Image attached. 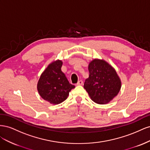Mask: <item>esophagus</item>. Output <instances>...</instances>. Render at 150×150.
Returning <instances> with one entry per match:
<instances>
[{"label": "esophagus", "mask_w": 150, "mask_h": 150, "mask_svg": "<svg viewBox=\"0 0 150 150\" xmlns=\"http://www.w3.org/2000/svg\"><path fill=\"white\" fill-rule=\"evenodd\" d=\"M83 81L82 80L79 81L78 82V83L76 84L77 86H80V85H83Z\"/></svg>", "instance_id": "esophagus-1"}]
</instances>
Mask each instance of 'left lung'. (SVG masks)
Instances as JSON below:
<instances>
[{
	"label": "left lung",
	"instance_id": "obj_1",
	"mask_svg": "<svg viewBox=\"0 0 150 150\" xmlns=\"http://www.w3.org/2000/svg\"><path fill=\"white\" fill-rule=\"evenodd\" d=\"M89 78L84 88L92 100L98 104H106L118 94L121 81L116 71L104 60L94 59L89 63Z\"/></svg>",
	"mask_w": 150,
	"mask_h": 150
}]
</instances>
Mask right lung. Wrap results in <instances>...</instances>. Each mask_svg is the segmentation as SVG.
Here are the masks:
<instances>
[{
    "label": "right lung",
    "mask_w": 150,
    "mask_h": 150,
    "mask_svg": "<svg viewBox=\"0 0 150 150\" xmlns=\"http://www.w3.org/2000/svg\"><path fill=\"white\" fill-rule=\"evenodd\" d=\"M62 62L59 60L50 64L40 76L38 83L40 96L52 104L65 101L71 90L75 88L62 72Z\"/></svg>",
    "instance_id": "right-lung-1"
}]
</instances>
